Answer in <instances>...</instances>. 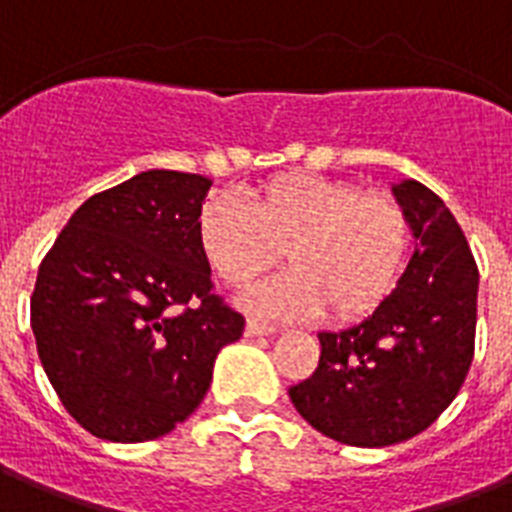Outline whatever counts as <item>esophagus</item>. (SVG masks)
<instances>
[{
	"mask_svg": "<svg viewBox=\"0 0 512 512\" xmlns=\"http://www.w3.org/2000/svg\"><path fill=\"white\" fill-rule=\"evenodd\" d=\"M276 328L270 326V323H263V321H257V318H249L247 326H244V334L247 336H268L273 334Z\"/></svg>",
	"mask_w": 512,
	"mask_h": 512,
	"instance_id": "34e87169",
	"label": "esophagus"
}]
</instances>
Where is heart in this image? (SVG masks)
I'll use <instances>...</instances> for the list:
<instances>
[{"mask_svg":"<svg viewBox=\"0 0 512 512\" xmlns=\"http://www.w3.org/2000/svg\"><path fill=\"white\" fill-rule=\"evenodd\" d=\"M197 244L215 276L244 286L276 263L292 268L249 286L242 302L268 318L376 310L400 281L410 223L397 199L318 173L278 176L242 202L218 194L199 210Z\"/></svg>","mask_w":512,"mask_h":512,"instance_id":"1","label":"heart"}]
</instances>
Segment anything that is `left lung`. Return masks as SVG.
Returning <instances> with one entry per match:
<instances>
[{"label": "left lung", "mask_w": 512, "mask_h": 512, "mask_svg": "<svg viewBox=\"0 0 512 512\" xmlns=\"http://www.w3.org/2000/svg\"><path fill=\"white\" fill-rule=\"evenodd\" d=\"M392 191L415 236L397 289L365 321L318 334V368L289 389L315 431L352 447H389L429 429L473 360L479 268L463 228L413 178Z\"/></svg>", "instance_id": "obj_1"}]
</instances>
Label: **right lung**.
I'll return each mask as SVG.
<instances>
[{
  "label": "right lung",
  "instance_id": "1",
  "mask_svg": "<svg viewBox=\"0 0 512 512\" xmlns=\"http://www.w3.org/2000/svg\"><path fill=\"white\" fill-rule=\"evenodd\" d=\"M213 181L147 170L89 197L41 260L31 328L49 384L89 434L149 442L205 400L244 318L213 294L197 218Z\"/></svg>",
  "mask_w": 512,
  "mask_h": 512
}]
</instances>
